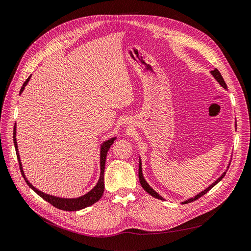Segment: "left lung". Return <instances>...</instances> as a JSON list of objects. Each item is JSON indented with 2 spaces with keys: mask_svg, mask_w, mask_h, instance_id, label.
Returning a JSON list of instances; mask_svg holds the SVG:
<instances>
[{
  "mask_svg": "<svg viewBox=\"0 0 251 251\" xmlns=\"http://www.w3.org/2000/svg\"><path fill=\"white\" fill-rule=\"evenodd\" d=\"M211 74H212V76L214 77V78L217 80V82L220 83V85L224 88V89H226L227 90V85H226V82H225V80H224V78H223V76L221 75V73H220V71H218L217 69H214L213 71H211ZM229 165L230 164H228V166H227V170L229 169ZM226 172L227 171H225L223 174L218 177L216 180L213 182V183H211L208 188H205L203 191H201V193H198L197 195H195L194 197H191V198H189V199H187V201H182L181 203H189V202H192V201H196V199H198V198H201L202 195H204L205 193L207 192H209L212 188L214 187V185H216L218 182H220L222 179L225 177V175H226ZM139 180H140V183H141V185H142V188L149 193L150 195H151L152 197H155V198H158V199H163L164 201V198L162 197V196H160L158 193L153 190L151 185L147 183V181L145 180V178H144V176H143V173H142V162H141V158H139Z\"/></svg>",
  "mask_w": 251,
  "mask_h": 251,
  "instance_id": "8db88e82",
  "label": "left lung"
}]
</instances>
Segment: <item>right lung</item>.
I'll return each mask as SVG.
<instances>
[{"instance_id": "right-lung-1", "label": "right lung", "mask_w": 251, "mask_h": 251, "mask_svg": "<svg viewBox=\"0 0 251 251\" xmlns=\"http://www.w3.org/2000/svg\"><path fill=\"white\" fill-rule=\"evenodd\" d=\"M30 77H31V75L23 83V86L20 90V94L23 92L25 86H26L28 83ZM16 129H17V125L15 124V127H14V144H15L18 161H19V164H20V171L22 173V176L25 179L26 183L28 184V187L31 190H34L38 195L44 199V201H47L50 204H53L54 207H56L57 209H60V210H63V211H78V210L85 209L87 207H90V205H92L94 202L98 201L99 199L102 196V193H104V189H105L104 172H105V163H106L107 152H108L109 149H110V146L113 144L114 140L117 139V137H113V138L106 140L105 142H102L101 145H100V173L99 181H98V183L95 184V187L92 190H90L88 193H86V194L82 195V196L76 197V198H63V197L50 195V194H47V193H43V192L39 191L27 180L26 177H25L24 171H23V168H22V163H21V159H20V153H19V151H18V144H17V138H16L17 130Z\"/></svg>"}]
</instances>
